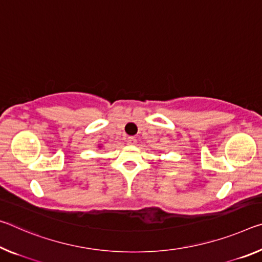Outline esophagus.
<instances>
[{"label": "esophagus", "mask_w": 262, "mask_h": 262, "mask_svg": "<svg viewBox=\"0 0 262 262\" xmlns=\"http://www.w3.org/2000/svg\"><path fill=\"white\" fill-rule=\"evenodd\" d=\"M127 143L128 144H135L136 139L134 138V136H129V138H127Z\"/></svg>", "instance_id": "34e87169"}]
</instances>
